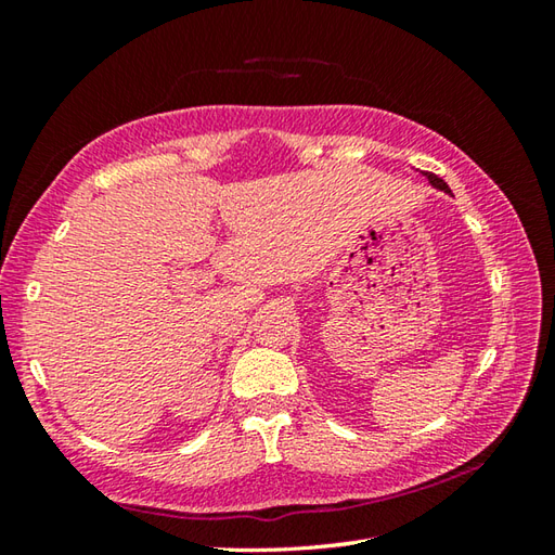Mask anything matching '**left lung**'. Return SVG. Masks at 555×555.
Listing matches in <instances>:
<instances>
[{
	"label": "left lung",
	"instance_id": "1",
	"mask_svg": "<svg viewBox=\"0 0 555 555\" xmlns=\"http://www.w3.org/2000/svg\"><path fill=\"white\" fill-rule=\"evenodd\" d=\"M424 176H427L429 183H431L434 188H439V191H443V193H451V188H448V185H446V181H443V179H439V176H436V173H431V171H424Z\"/></svg>",
	"mask_w": 555,
	"mask_h": 555
}]
</instances>
